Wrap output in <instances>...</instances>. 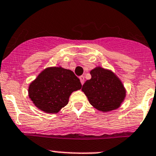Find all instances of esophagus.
<instances>
[{
  "label": "esophagus",
  "instance_id": "obj_1",
  "mask_svg": "<svg viewBox=\"0 0 156 156\" xmlns=\"http://www.w3.org/2000/svg\"><path fill=\"white\" fill-rule=\"evenodd\" d=\"M80 80L81 84H82V85H83L84 80H84V76H80Z\"/></svg>",
  "mask_w": 156,
  "mask_h": 156
}]
</instances>
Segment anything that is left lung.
<instances>
[{"mask_svg":"<svg viewBox=\"0 0 156 156\" xmlns=\"http://www.w3.org/2000/svg\"><path fill=\"white\" fill-rule=\"evenodd\" d=\"M91 79L83 85L82 90L90 104L102 112L119 108L126 97V90L118 77L110 70L96 67L90 71Z\"/></svg>","mask_w":156,"mask_h":156,"instance_id":"left-lung-1","label":"left lung"}]
</instances>
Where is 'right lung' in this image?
<instances>
[{
    "label": "right lung",
    "mask_w": 156,
    "mask_h": 156,
    "mask_svg": "<svg viewBox=\"0 0 156 156\" xmlns=\"http://www.w3.org/2000/svg\"><path fill=\"white\" fill-rule=\"evenodd\" d=\"M81 87L80 79L73 71L55 66L43 70L30 84L28 93L38 109L57 113L67 105L71 93Z\"/></svg>",
    "instance_id": "right-lung-1"
}]
</instances>
